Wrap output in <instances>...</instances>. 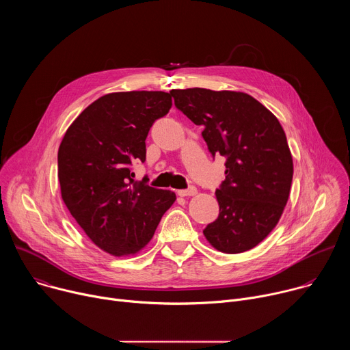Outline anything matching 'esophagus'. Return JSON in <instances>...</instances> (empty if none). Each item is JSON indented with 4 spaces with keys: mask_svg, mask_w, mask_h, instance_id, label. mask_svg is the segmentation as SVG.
<instances>
[{
    "mask_svg": "<svg viewBox=\"0 0 350 350\" xmlns=\"http://www.w3.org/2000/svg\"><path fill=\"white\" fill-rule=\"evenodd\" d=\"M177 193H178L180 196H193V195L196 193V188H195V187H189V188H187V189H178Z\"/></svg>",
    "mask_w": 350,
    "mask_h": 350,
    "instance_id": "esophagus-1",
    "label": "esophagus"
}]
</instances>
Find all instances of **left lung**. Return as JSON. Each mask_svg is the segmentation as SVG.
<instances>
[{
	"instance_id": "left-lung-1",
	"label": "left lung",
	"mask_w": 350,
	"mask_h": 350,
	"mask_svg": "<svg viewBox=\"0 0 350 350\" xmlns=\"http://www.w3.org/2000/svg\"><path fill=\"white\" fill-rule=\"evenodd\" d=\"M170 95L204 127L212 157H226V180L216 189L219 217L204 235L223 254L249 251L277 226L289 196L293 162L278 119L245 92L195 87Z\"/></svg>"
}]
</instances>
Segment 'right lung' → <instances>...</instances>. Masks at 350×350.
Here are the masks:
<instances>
[{"mask_svg":"<svg viewBox=\"0 0 350 350\" xmlns=\"http://www.w3.org/2000/svg\"><path fill=\"white\" fill-rule=\"evenodd\" d=\"M163 91L112 92L88 105L66 130L58 151L61 195L87 237L113 256L135 255L151 241L176 193L134 181L145 139L167 115Z\"/></svg>","mask_w":350,"mask_h":350,"instance_id":"1","label":"right lung"}]
</instances>
